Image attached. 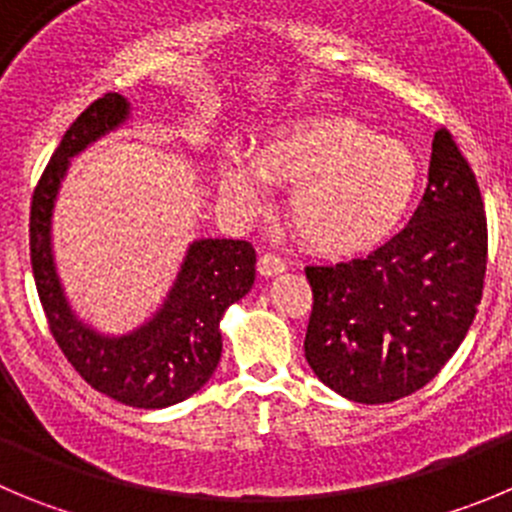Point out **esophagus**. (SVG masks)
Wrapping results in <instances>:
<instances>
[{"instance_id": "34e87169", "label": "esophagus", "mask_w": 512, "mask_h": 512, "mask_svg": "<svg viewBox=\"0 0 512 512\" xmlns=\"http://www.w3.org/2000/svg\"><path fill=\"white\" fill-rule=\"evenodd\" d=\"M285 260L278 255H272V252H265V255H260V260H257V270H260L262 278H272V275H280V272L285 270Z\"/></svg>"}]
</instances>
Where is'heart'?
<instances>
[{"instance_id": "obj_1", "label": "heart", "mask_w": 512, "mask_h": 512, "mask_svg": "<svg viewBox=\"0 0 512 512\" xmlns=\"http://www.w3.org/2000/svg\"><path fill=\"white\" fill-rule=\"evenodd\" d=\"M267 179L295 184L290 219L323 252L374 250L396 232L419 189V164L404 143L343 116H305L272 133L257 161L222 159L224 197L242 209L267 202Z\"/></svg>"}]
</instances>
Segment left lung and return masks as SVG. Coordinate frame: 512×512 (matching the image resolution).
I'll return each instance as SVG.
<instances>
[{"instance_id":"1","label":"left lung","mask_w":512,"mask_h":512,"mask_svg":"<svg viewBox=\"0 0 512 512\" xmlns=\"http://www.w3.org/2000/svg\"><path fill=\"white\" fill-rule=\"evenodd\" d=\"M487 219L455 138L439 128L429 181L409 224L369 257L308 265L305 361L358 404L427 386L460 348L482 300Z\"/></svg>"}]
</instances>
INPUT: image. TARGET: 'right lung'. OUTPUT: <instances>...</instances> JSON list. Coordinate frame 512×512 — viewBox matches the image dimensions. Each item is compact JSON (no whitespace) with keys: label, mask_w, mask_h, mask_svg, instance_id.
Segmentation results:
<instances>
[{"label":"right lung","mask_w":512,"mask_h":512,"mask_svg":"<svg viewBox=\"0 0 512 512\" xmlns=\"http://www.w3.org/2000/svg\"><path fill=\"white\" fill-rule=\"evenodd\" d=\"M131 116L121 93L90 103L65 131L30 209V255L50 333L73 369L100 394L138 409H164L197 394L222 356L219 321L250 293L255 250L245 240H197L186 250L164 305L136 331L105 336L70 308L52 255V209L73 156Z\"/></svg>","instance_id":"obj_1"}]
</instances>
